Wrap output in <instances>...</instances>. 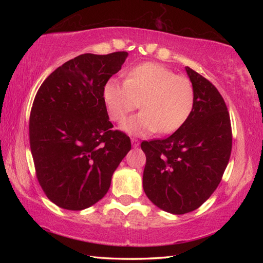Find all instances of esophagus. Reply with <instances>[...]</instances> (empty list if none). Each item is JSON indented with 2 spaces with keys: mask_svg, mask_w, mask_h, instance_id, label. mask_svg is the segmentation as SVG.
<instances>
[{
  "mask_svg": "<svg viewBox=\"0 0 263 263\" xmlns=\"http://www.w3.org/2000/svg\"><path fill=\"white\" fill-rule=\"evenodd\" d=\"M131 142H132V146L135 148L139 147V144H140V141H139L138 139H131Z\"/></svg>",
  "mask_w": 263,
  "mask_h": 263,
  "instance_id": "esophagus-1",
  "label": "esophagus"
}]
</instances>
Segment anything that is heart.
Wrapping results in <instances>:
<instances>
[{
  "label": "heart",
  "mask_w": 263,
  "mask_h": 263,
  "mask_svg": "<svg viewBox=\"0 0 263 263\" xmlns=\"http://www.w3.org/2000/svg\"><path fill=\"white\" fill-rule=\"evenodd\" d=\"M109 117L123 122L140 105L142 110L122 124L131 136L157 131L170 135L177 131L191 115L194 89L187 78L176 76L166 66L147 62L127 72L124 82L109 80L104 88Z\"/></svg>",
  "instance_id": "obj_1"
}]
</instances>
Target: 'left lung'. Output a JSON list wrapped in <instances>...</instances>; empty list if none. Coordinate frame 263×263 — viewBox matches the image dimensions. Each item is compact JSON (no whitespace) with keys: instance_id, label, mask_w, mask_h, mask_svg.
I'll use <instances>...</instances> for the list:
<instances>
[{"instance_id":"8db88e82","label":"left lung","mask_w":263,"mask_h":263,"mask_svg":"<svg viewBox=\"0 0 263 263\" xmlns=\"http://www.w3.org/2000/svg\"><path fill=\"white\" fill-rule=\"evenodd\" d=\"M194 89V107L184 124L163 140L143 141L142 184L159 209L174 215L191 212L219 185L232 152V127L217 88L185 68Z\"/></svg>"}]
</instances>
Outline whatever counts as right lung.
I'll return each mask as SVG.
<instances>
[{
	"mask_svg": "<svg viewBox=\"0 0 263 263\" xmlns=\"http://www.w3.org/2000/svg\"><path fill=\"white\" fill-rule=\"evenodd\" d=\"M127 55H79L52 72L36 93L31 155L43 191L60 208L83 210L103 199L130 152V138L110 130L104 99L106 83Z\"/></svg>",
	"mask_w": 263,
	"mask_h": 263,
	"instance_id": "right-lung-1",
	"label": "right lung"
}]
</instances>
